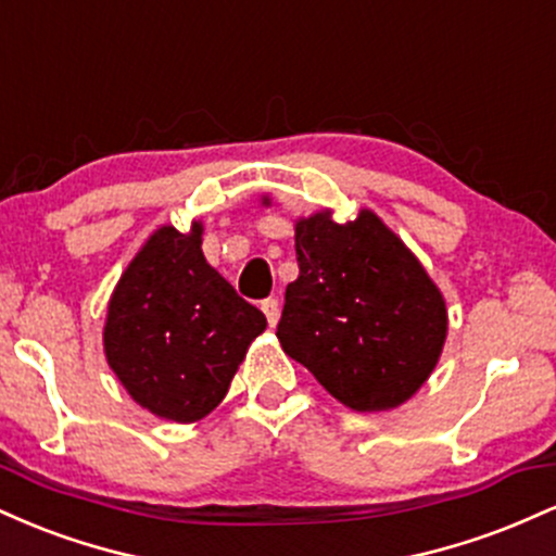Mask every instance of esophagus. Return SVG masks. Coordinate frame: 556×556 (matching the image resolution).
<instances>
[{
	"instance_id": "obj_1",
	"label": "esophagus",
	"mask_w": 556,
	"mask_h": 556,
	"mask_svg": "<svg viewBox=\"0 0 556 556\" xmlns=\"http://www.w3.org/2000/svg\"><path fill=\"white\" fill-rule=\"evenodd\" d=\"M261 311L266 314V321H269V327H277L279 321V300L277 298H266L264 303H261Z\"/></svg>"
}]
</instances>
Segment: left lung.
Listing matches in <instances>:
<instances>
[{
	"mask_svg": "<svg viewBox=\"0 0 556 556\" xmlns=\"http://www.w3.org/2000/svg\"><path fill=\"white\" fill-rule=\"evenodd\" d=\"M300 274L277 337L331 397L353 410L397 407L429 379L446 337L442 292L374 212L295 225Z\"/></svg>",
	"mask_w": 556,
	"mask_h": 556,
	"instance_id": "obj_1",
	"label": "left lung"
}]
</instances>
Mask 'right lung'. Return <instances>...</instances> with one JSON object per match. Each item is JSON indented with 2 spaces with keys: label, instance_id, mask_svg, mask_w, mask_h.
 <instances>
[{
  "label": "right lung",
  "instance_id": "right-lung-1",
  "mask_svg": "<svg viewBox=\"0 0 556 556\" xmlns=\"http://www.w3.org/2000/svg\"><path fill=\"white\" fill-rule=\"evenodd\" d=\"M201 225L162 227L110 300L104 353L130 397L159 418L193 424L225 400L266 316L212 269Z\"/></svg>",
  "mask_w": 556,
  "mask_h": 556
}]
</instances>
